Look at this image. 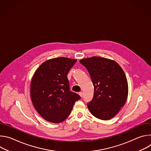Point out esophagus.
Segmentation results:
<instances>
[{"mask_svg": "<svg viewBox=\"0 0 151 151\" xmlns=\"http://www.w3.org/2000/svg\"><path fill=\"white\" fill-rule=\"evenodd\" d=\"M79 95L82 97L83 96V93L82 92H79Z\"/></svg>", "mask_w": 151, "mask_h": 151, "instance_id": "esophagus-1", "label": "esophagus"}]
</instances>
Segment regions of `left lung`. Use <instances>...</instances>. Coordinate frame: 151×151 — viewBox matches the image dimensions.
<instances>
[{
  "instance_id": "8db88e82",
  "label": "left lung",
  "mask_w": 151,
  "mask_h": 151,
  "mask_svg": "<svg viewBox=\"0 0 151 151\" xmlns=\"http://www.w3.org/2000/svg\"><path fill=\"white\" fill-rule=\"evenodd\" d=\"M80 63L88 71L94 91L87 106L91 114L101 120L114 118L126 102L128 82L121 67L115 61L100 57L83 58Z\"/></svg>"
}]
</instances>
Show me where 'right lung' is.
Wrapping results in <instances>:
<instances>
[{"label": "right lung", "mask_w": 151, "mask_h": 151, "mask_svg": "<svg viewBox=\"0 0 151 151\" xmlns=\"http://www.w3.org/2000/svg\"><path fill=\"white\" fill-rule=\"evenodd\" d=\"M76 60L57 57L43 63L32 79L30 95L36 111L46 121L60 123L81 97L70 91L68 73Z\"/></svg>", "instance_id": "right-lung-1"}]
</instances>
